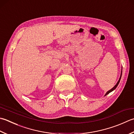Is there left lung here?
Returning <instances> with one entry per match:
<instances>
[{"mask_svg": "<svg viewBox=\"0 0 134 134\" xmlns=\"http://www.w3.org/2000/svg\"><path fill=\"white\" fill-rule=\"evenodd\" d=\"M121 75H122V69H121V75H120V78H119V81H118V82H117V83H116V85H115V86H114V87H113V88H111L110 90H109V91H107V92H106V93L105 94V95H104V96H106V95H107V94H109V93H110V92H112V91H114V90H115V89H116V88H117V86H118V85H119V82H120V80H121Z\"/></svg>", "mask_w": 134, "mask_h": 134, "instance_id": "8db88e82", "label": "left lung"}]
</instances>
